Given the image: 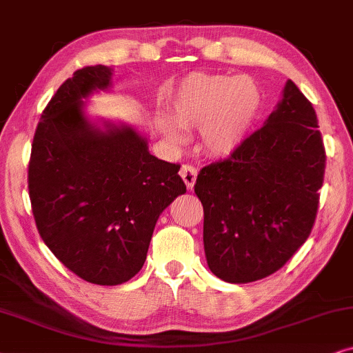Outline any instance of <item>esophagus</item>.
<instances>
[{"mask_svg":"<svg viewBox=\"0 0 353 353\" xmlns=\"http://www.w3.org/2000/svg\"><path fill=\"white\" fill-rule=\"evenodd\" d=\"M179 174H181L182 181H184L187 189H189V190L194 189L195 179H196V169L194 166H190V164H184V166L181 168Z\"/></svg>","mask_w":353,"mask_h":353,"instance_id":"34e87169","label":"esophagus"}]
</instances>
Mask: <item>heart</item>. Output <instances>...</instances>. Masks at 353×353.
Listing matches in <instances>:
<instances>
[{
  "label": "heart",
  "instance_id": "heart-1",
  "mask_svg": "<svg viewBox=\"0 0 353 353\" xmlns=\"http://www.w3.org/2000/svg\"><path fill=\"white\" fill-rule=\"evenodd\" d=\"M261 90L248 75L194 72L179 83L171 100L172 121L159 119V130L172 143L185 140L184 130H200L201 148L228 158L242 147L261 108Z\"/></svg>",
  "mask_w": 353,
  "mask_h": 353
}]
</instances>
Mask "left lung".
I'll return each mask as SVG.
<instances>
[{"label": "left lung", "mask_w": 353, "mask_h": 353, "mask_svg": "<svg viewBox=\"0 0 353 353\" xmlns=\"http://www.w3.org/2000/svg\"><path fill=\"white\" fill-rule=\"evenodd\" d=\"M324 168L316 112L288 81L265 125L196 177L211 272L245 284L281 270L312 232Z\"/></svg>", "instance_id": "1"}]
</instances>
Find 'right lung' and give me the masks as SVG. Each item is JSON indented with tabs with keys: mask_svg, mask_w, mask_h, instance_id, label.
Returning a JSON list of instances; mask_svg holds the SVG:
<instances>
[{
	"mask_svg": "<svg viewBox=\"0 0 353 353\" xmlns=\"http://www.w3.org/2000/svg\"><path fill=\"white\" fill-rule=\"evenodd\" d=\"M112 69L75 70L41 112L29 161L37 229L53 255L92 284L128 283L142 270L154 224L185 194L179 164L148 152L132 125L83 112L93 92L111 87Z\"/></svg>",
	"mask_w": 353,
	"mask_h": 353,
	"instance_id": "obj_1",
	"label": "right lung"
}]
</instances>
